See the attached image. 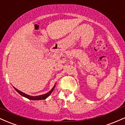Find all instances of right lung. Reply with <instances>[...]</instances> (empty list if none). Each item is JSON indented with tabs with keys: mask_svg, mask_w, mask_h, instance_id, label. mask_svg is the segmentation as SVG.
<instances>
[{
	"mask_svg": "<svg viewBox=\"0 0 125 125\" xmlns=\"http://www.w3.org/2000/svg\"><path fill=\"white\" fill-rule=\"evenodd\" d=\"M55 86L56 84H54V86L53 87L52 89L51 90H50L49 92L48 93H46V94H42V95H39V96H30V95H28V94H25V93H23L22 92L20 91V90H19L18 89H17L16 88H15V87H14V89L16 90L17 92L19 94L21 95L23 97H26V98L29 99H31V100H44L45 99H46L47 97H49L50 96V94H51L52 93V92L53 91L54 87H55Z\"/></svg>",
	"mask_w": 125,
	"mask_h": 125,
	"instance_id": "right-lung-1",
	"label": "right lung"
}]
</instances>
